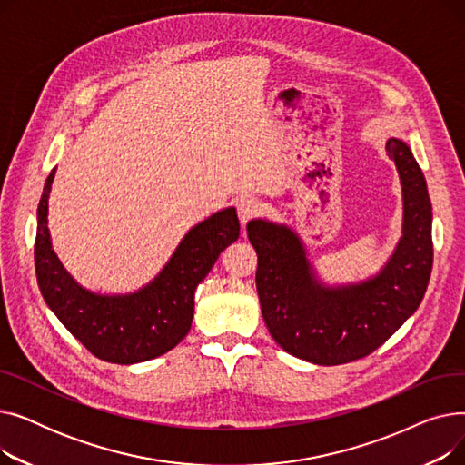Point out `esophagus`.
I'll return each instance as SVG.
<instances>
[{
	"label": "esophagus",
	"instance_id": "34e87169",
	"mask_svg": "<svg viewBox=\"0 0 465 465\" xmlns=\"http://www.w3.org/2000/svg\"><path fill=\"white\" fill-rule=\"evenodd\" d=\"M260 211H262V203L256 198H252V195L237 200V216L241 220V224H247L251 218L260 214Z\"/></svg>",
	"mask_w": 465,
	"mask_h": 465
}]
</instances>
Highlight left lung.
<instances>
[{"instance_id":"1","label":"left lung","mask_w":465,"mask_h":465,"mask_svg":"<svg viewBox=\"0 0 465 465\" xmlns=\"http://www.w3.org/2000/svg\"><path fill=\"white\" fill-rule=\"evenodd\" d=\"M403 190V235L382 270L356 284L316 279L302 239L284 224L256 218L247 233L258 254L256 288L267 330L292 356L339 365L360 360L392 337L419 309L431 275V202L409 144L388 139Z\"/></svg>"}]
</instances>
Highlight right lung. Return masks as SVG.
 Wrapping results in <instances>:
<instances>
[{
  "label": "right lung",
  "mask_w": 465,
  "mask_h": 465,
  "mask_svg": "<svg viewBox=\"0 0 465 465\" xmlns=\"http://www.w3.org/2000/svg\"><path fill=\"white\" fill-rule=\"evenodd\" d=\"M54 173L56 169L46 177L39 200L34 251L37 284L46 305L104 361L139 363L177 347L192 326L195 288L220 252L239 237L235 209L218 211L195 224L153 282L134 294L102 296L73 281L53 251L46 214Z\"/></svg>",
  "instance_id": "obj_1"
}]
</instances>
